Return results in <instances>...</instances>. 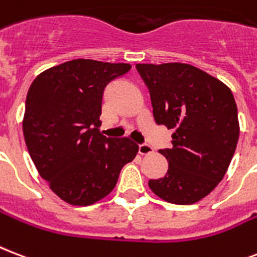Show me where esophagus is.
<instances>
[{"label":"esophagus","instance_id":"obj_1","mask_svg":"<svg viewBox=\"0 0 257 257\" xmlns=\"http://www.w3.org/2000/svg\"><path fill=\"white\" fill-rule=\"evenodd\" d=\"M139 154L140 155H151L154 154V148L148 144H140L139 146Z\"/></svg>","mask_w":257,"mask_h":257}]
</instances>
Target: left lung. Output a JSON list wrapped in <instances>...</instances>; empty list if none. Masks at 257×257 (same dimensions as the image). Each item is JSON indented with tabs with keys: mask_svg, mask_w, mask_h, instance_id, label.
<instances>
[{
	"mask_svg": "<svg viewBox=\"0 0 257 257\" xmlns=\"http://www.w3.org/2000/svg\"><path fill=\"white\" fill-rule=\"evenodd\" d=\"M148 86L158 124L174 129L172 148L160 150L167 174L150 189L175 205L205 198L228 171L240 135L237 105L224 82L187 63L136 64Z\"/></svg>",
	"mask_w": 257,
	"mask_h": 257,
	"instance_id": "obj_1",
	"label": "left lung"
}]
</instances>
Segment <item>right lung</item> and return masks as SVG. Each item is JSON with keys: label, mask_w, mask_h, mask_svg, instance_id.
<instances>
[{"label": "right lung", "mask_w": 257, "mask_h": 257, "mask_svg": "<svg viewBox=\"0 0 257 257\" xmlns=\"http://www.w3.org/2000/svg\"><path fill=\"white\" fill-rule=\"evenodd\" d=\"M129 63L74 59L36 76L27 94L23 132L31 159L59 198L89 206L115 187L139 146L99 132L103 90Z\"/></svg>", "instance_id": "obj_1"}]
</instances>
